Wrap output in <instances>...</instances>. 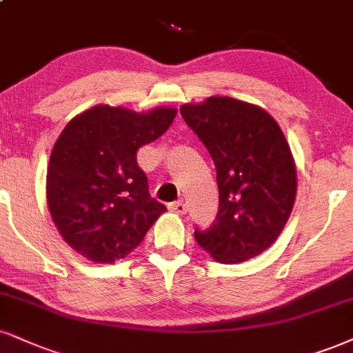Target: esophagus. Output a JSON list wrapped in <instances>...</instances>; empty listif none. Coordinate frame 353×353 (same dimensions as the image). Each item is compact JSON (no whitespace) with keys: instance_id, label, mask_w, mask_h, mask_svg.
Segmentation results:
<instances>
[{"instance_id":"34e87169","label":"esophagus","mask_w":353,"mask_h":353,"mask_svg":"<svg viewBox=\"0 0 353 353\" xmlns=\"http://www.w3.org/2000/svg\"><path fill=\"white\" fill-rule=\"evenodd\" d=\"M169 210L176 212V214H181V215H184L185 212H188V205H185V203L182 202V201H177V202H172V203H169Z\"/></svg>"}]
</instances>
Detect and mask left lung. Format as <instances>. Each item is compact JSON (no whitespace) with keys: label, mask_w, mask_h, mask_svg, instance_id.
Here are the masks:
<instances>
[{"label":"left lung","mask_w":353,"mask_h":353,"mask_svg":"<svg viewBox=\"0 0 353 353\" xmlns=\"http://www.w3.org/2000/svg\"><path fill=\"white\" fill-rule=\"evenodd\" d=\"M181 114L215 164L219 212L195 240L220 263L265 252L281 233L296 199V168L281 128L265 110L212 97Z\"/></svg>","instance_id":"obj_1"}]
</instances>
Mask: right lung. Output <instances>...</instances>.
<instances>
[{
  "instance_id": "right-lung-1",
  "label": "right lung",
  "mask_w": 353,
  "mask_h": 353,
  "mask_svg": "<svg viewBox=\"0 0 353 353\" xmlns=\"http://www.w3.org/2000/svg\"><path fill=\"white\" fill-rule=\"evenodd\" d=\"M176 110L99 107L75 117L54 144L48 203L62 239L90 261L121 260L165 205L152 199L136 151L172 125Z\"/></svg>"
}]
</instances>
